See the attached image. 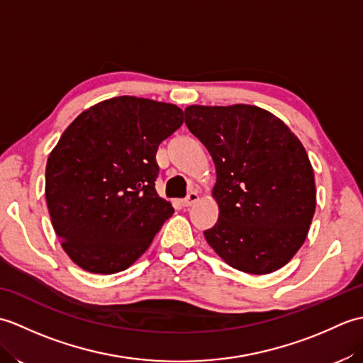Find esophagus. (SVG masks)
Listing matches in <instances>:
<instances>
[{"label": "esophagus", "instance_id": "esophagus-1", "mask_svg": "<svg viewBox=\"0 0 363 363\" xmlns=\"http://www.w3.org/2000/svg\"><path fill=\"white\" fill-rule=\"evenodd\" d=\"M198 194H196V191H190V194L187 195V198H184L182 199V206L184 207H190L191 204H195L196 201H198Z\"/></svg>", "mask_w": 363, "mask_h": 363}]
</instances>
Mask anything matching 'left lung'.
Masks as SVG:
<instances>
[{
    "label": "left lung",
    "mask_w": 363,
    "mask_h": 363,
    "mask_svg": "<svg viewBox=\"0 0 363 363\" xmlns=\"http://www.w3.org/2000/svg\"><path fill=\"white\" fill-rule=\"evenodd\" d=\"M184 113L217 168L220 213L204 230L207 243L240 272H276L304 243L317 204L303 143L256 106H189Z\"/></svg>",
    "instance_id": "obj_1"
}]
</instances>
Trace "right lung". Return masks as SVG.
Masks as SVG:
<instances>
[{"mask_svg":"<svg viewBox=\"0 0 363 363\" xmlns=\"http://www.w3.org/2000/svg\"><path fill=\"white\" fill-rule=\"evenodd\" d=\"M179 107L117 96L84 111L50 154L45 196L64 251L112 274L148 250L174 209L156 191L159 145L179 129Z\"/></svg>","mask_w":363,"mask_h":363,"instance_id":"1","label":"right lung"}]
</instances>
